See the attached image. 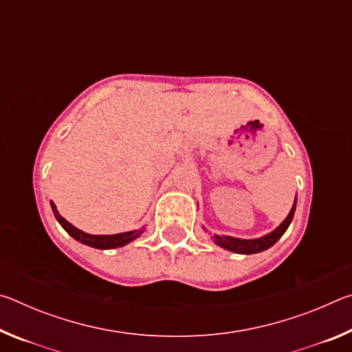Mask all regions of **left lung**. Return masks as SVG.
I'll list each match as a JSON object with an SVG mask.
<instances>
[{
    "instance_id": "obj_1",
    "label": "left lung",
    "mask_w": 352,
    "mask_h": 352,
    "mask_svg": "<svg viewBox=\"0 0 352 352\" xmlns=\"http://www.w3.org/2000/svg\"><path fill=\"white\" fill-rule=\"evenodd\" d=\"M295 208H296V199L294 201V206L289 212V216L284 219V222L278 226L276 230H273L272 233L258 237V239H237V237H231V236H219L214 234L211 239L217 243L219 247H222L225 250H230L233 253H239V254H254L259 252H264V250L270 248L273 243H276L281 236L285 233V230L289 228V225L294 219L295 214Z\"/></svg>"
}]
</instances>
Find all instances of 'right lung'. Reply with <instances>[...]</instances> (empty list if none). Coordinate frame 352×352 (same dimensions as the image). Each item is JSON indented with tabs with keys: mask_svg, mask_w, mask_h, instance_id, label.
I'll return each mask as SVG.
<instances>
[{
	"mask_svg": "<svg viewBox=\"0 0 352 352\" xmlns=\"http://www.w3.org/2000/svg\"><path fill=\"white\" fill-rule=\"evenodd\" d=\"M51 208L57 219V222L63 226V230L67 231L71 237H74L76 241H79L93 248L110 250V248L124 247L127 245L129 242L135 241L136 237H140L142 233H144V228H141V230H133V231H127V233H119V234H88L85 231L76 228L74 225H71L67 219H63L60 214H58L54 201H51Z\"/></svg>",
	"mask_w": 352,
	"mask_h": 352,
	"instance_id": "add662e5",
	"label": "right lung"
}]
</instances>
